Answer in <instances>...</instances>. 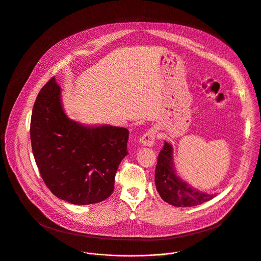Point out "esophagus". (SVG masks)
Instances as JSON below:
<instances>
[{
	"instance_id": "esophagus-1",
	"label": "esophagus",
	"mask_w": 261,
	"mask_h": 261,
	"mask_svg": "<svg viewBox=\"0 0 261 261\" xmlns=\"http://www.w3.org/2000/svg\"><path fill=\"white\" fill-rule=\"evenodd\" d=\"M154 139H155V130L150 128L140 137V143L144 146H152L154 143Z\"/></svg>"
}]
</instances>
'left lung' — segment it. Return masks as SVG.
Returning a JSON list of instances; mask_svg holds the SVG:
<instances>
[{
    "instance_id": "left-lung-1",
    "label": "left lung",
    "mask_w": 261,
    "mask_h": 261,
    "mask_svg": "<svg viewBox=\"0 0 261 261\" xmlns=\"http://www.w3.org/2000/svg\"><path fill=\"white\" fill-rule=\"evenodd\" d=\"M172 155L173 148L165 141L154 171V184L161 198L175 207H193L213 199L215 195L199 192L177 176Z\"/></svg>"
}]
</instances>
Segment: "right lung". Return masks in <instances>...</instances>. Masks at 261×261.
<instances>
[{
    "label": "right lung",
    "mask_w": 261,
    "mask_h": 261,
    "mask_svg": "<svg viewBox=\"0 0 261 261\" xmlns=\"http://www.w3.org/2000/svg\"><path fill=\"white\" fill-rule=\"evenodd\" d=\"M55 77L44 85L31 120L32 149L40 174L51 193L73 205L108 199L115 176L128 154L126 128L84 126L68 119Z\"/></svg>",
    "instance_id": "add662e5"
}]
</instances>
